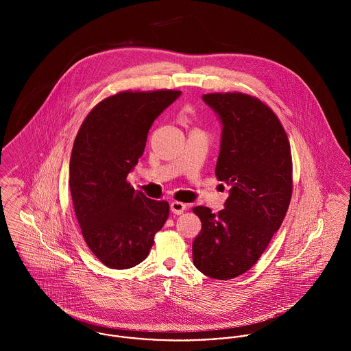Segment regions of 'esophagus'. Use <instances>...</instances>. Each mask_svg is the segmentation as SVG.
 <instances>
[{"label":"esophagus","instance_id":"1","mask_svg":"<svg viewBox=\"0 0 351 351\" xmlns=\"http://www.w3.org/2000/svg\"><path fill=\"white\" fill-rule=\"evenodd\" d=\"M186 209V205L184 202H180V201H173L170 204V210L176 215H181L184 210Z\"/></svg>","mask_w":351,"mask_h":351}]
</instances>
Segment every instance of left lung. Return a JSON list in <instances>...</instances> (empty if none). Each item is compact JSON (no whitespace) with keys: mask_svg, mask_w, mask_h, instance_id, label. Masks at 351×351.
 I'll use <instances>...</instances> for the list:
<instances>
[{"mask_svg":"<svg viewBox=\"0 0 351 351\" xmlns=\"http://www.w3.org/2000/svg\"><path fill=\"white\" fill-rule=\"evenodd\" d=\"M223 123L216 178L231 186L226 208L195 206L200 234L193 263L208 277L231 280L256 263L282 224L293 191L288 135L277 114L250 95L209 93Z\"/></svg>","mask_w":351,"mask_h":351,"instance_id":"obj_1","label":"left lung"}]
</instances>
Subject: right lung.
Returning a JSON list of instances; mask_svg holds the SVG:
<instances>
[{
    "label": "right lung",
    "instance_id": "right-lung-1",
    "mask_svg": "<svg viewBox=\"0 0 351 351\" xmlns=\"http://www.w3.org/2000/svg\"><path fill=\"white\" fill-rule=\"evenodd\" d=\"M180 90H124L85 117L70 158V192L82 237L110 269L145 261L169 217L167 201L151 200L127 181L143 155L154 120Z\"/></svg>",
    "mask_w": 351,
    "mask_h": 351
}]
</instances>
